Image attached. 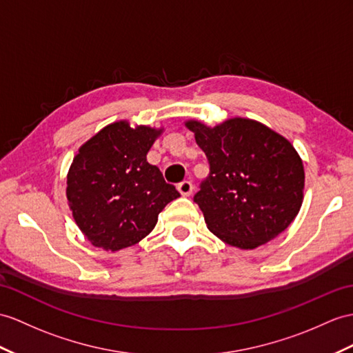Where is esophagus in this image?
Masks as SVG:
<instances>
[{
  "label": "esophagus",
  "instance_id": "esophagus-1",
  "mask_svg": "<svg viewBox=\"0 0 353 353\" xmlns=\"http://www.w3.org/2000/svg\"><path fill=\"white\" fill-rule=\"evenodd\" d=\"M193 188L192 181H183L181 184H178V192L181 193V196H190L193 193Z\"/></svg>",
  "mask_w": 353,
  "mask_h": 353
}]
</instances>
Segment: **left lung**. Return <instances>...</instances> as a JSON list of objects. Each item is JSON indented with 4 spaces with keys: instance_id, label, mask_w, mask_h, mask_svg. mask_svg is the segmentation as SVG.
<instances>
[{
    "instance_id": "8db88e82",
    "label": "left lung",
    "mask_w": 353,
    "mask_h": 353,
    "mask_svg": "<svg viewBox=\"0 0 353 353\" xmlns=\"http://www.w3.org/2000/svg\"><path fill=\"white\" fill-rule=\"evenodd\" d=\"M185 127L210 163V175L194 194L208 229L243 250L279 236L304 197V166L294 145L248 118L216 127L192 119Z\"/></svg>"
}]
</instances>
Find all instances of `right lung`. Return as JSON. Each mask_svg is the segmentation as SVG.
Here are the masks:
<instances>
[{
  "label": "right lung",
  "instance_id": "obj_1",
  "mask_svg": "<svg viewBox=\"0 0 353 353\" xmlns=\"http://www.w3.org/2000/svg\"><path fill=\"white\" fill-rule=\"evenodd\" d=\"M163 128L106 125L77 151L67 174V201L76 225L94 245L118 252L134 245L157 225L179 193L147 154Z\"/></svg>",
  "mask_w": 353,
  "mask_h": 353
}]
</instances>
